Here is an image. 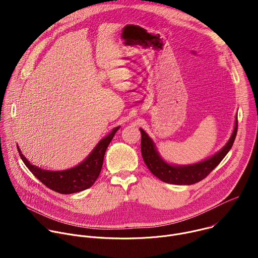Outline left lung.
Returning <instances> with one entry per match:
<instances>
[{
  "label": "left lung",
  "mask_w": 258,
  "mask_h": 258,
  "mask_svg": "<svg viewBox=\"0 0 258 258\" xmlns=\"http://www.w3.org/2000/svg\"><path fill=\"white\" fill-rule=\"evenodd\" d=\"M142 134L141 151L145 164L149 170L164 182L174 185H193L205 178L222 161L231 150L238 131V119L236 117L234 132L224 148L210 158L192 165H171L165 162L158 152L151 138L140 128Z\"/></svg>",
  "instance_id": "8db88e82"
}]
</instances>
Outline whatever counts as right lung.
<instances>
[{
	"label": "right lung",
	"mask_w": 258,
	"mask_h": 258,
	"mask_svg": "<svg viewBox=\"0 0 258 258\" xmlns=\"http://www.w3.org/2000/svg\"><path fill=\"white\" fill-rule=\"evenodd\" d=\"M119 126L114 127L112 132L104 139H102L95 147L92 153L76 167L66 170L52 171L41 169L32 165L20 152L17 147L19 155L26 165V167L32 172V174L42 181L49 189L58 192L60 194H72L84 191L93 186V183L98 178L104 160V155L108 145L113 139L115 133Z\"/></svg>",
	"instance_id": "right-lung-1"
}]
</instances>
